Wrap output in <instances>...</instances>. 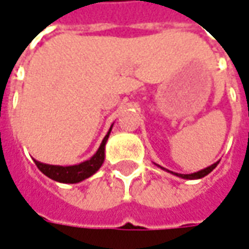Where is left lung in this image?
Wrapping results in <instances>:
<instances>
[{"label": "left lung", "mask_w": 249, "mask_h": 249, "mask_svg": "<svg viewBox=\"0 0 249 249\" xmlns=\"http://www.w3.org/2000/svg\"><path fill=\"white\" fill-rule=\"evenodd\" d=\"M217 163H218V161L216 162V163L211 165V166H208V167H205V169H202V170H200V172L190 173V174H179V173L170 172V170H167V172L172 173V174H174V176H177V177H179V178H184V179H198V178H202V177H205V176H208V174L212 172L214 167L217 166ZM158 166H160V165H158ZM160 167H161V166H160ZM161 169L166 170L165 167H161Z\"/></svg>", "instance_id": "8db88e82"}]
</instances>
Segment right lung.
I'll return each mask as SVG.
<instances>
[{
	"mask_svg": "<svg viewBox=\"0 0 249 249\" xmlns=\"http://www.w3.org/2000/svg\"><path fill=\"white\" fill-rule=\"evenodd\" d=\"M114 124H111L108 133L106 134V137L102 141L98 151L93 154L89 160L77 163V165H72V166H59V165H48V163H43L36 160H33L37 167L40 169V172L44 173L47 177H49L53 181L57 182H63V184H77L86 178L91 177L95 173L98 172L100 166L105 162V150L107 139L110 137L111 128Z\"/></svg>",
	"mask_w": 249,
	"mask_h": 249,
	"instance_id": "right-lung-1",
	"label": "right lung"
}]
</instances>
